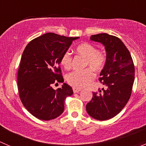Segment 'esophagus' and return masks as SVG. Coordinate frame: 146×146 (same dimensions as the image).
<instances>
[{"mask_svg": "<svg viewBox=\"0 0 146 146\" xmlns=\"http://www.w3.org/2000/svg\"><path fill=\"white\" fill-rule=\"evenodd\" d=\"M82 91V90L79 89V88H73V92L74 93V94H76V93H79V91Z\"/></svg>", "mask_w": 146, "mask_h": 146, "instance_id": "esophagus-1", "label": "esophagus"}]
</instances>
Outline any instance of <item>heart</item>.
<instances>
[{
	"label": "heart",
	"instance_id": "1",
	"mask_svg": "<svg viewBox=\"0 0 146 146\" xmlns=\"http://www.w3.org/2000/svg\"><path fill=\"white\" fill-rule=\"evenodd\" d=\"M76 52L86 58V66H90L96 71L103 68L106 62V55L103 51L96 50L91 43L84 42L76 47ZM60 64L65 70L72 65V57L69 52H64L60 58ZM92 69L87 68L82 71H74L67 76L68 84L72 87L81 88L88 85L95 77Z\"/></svg>",
	"mask_w": 146,
	"mask_h": 146
}]
</instances>
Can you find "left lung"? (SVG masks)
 Listing matches in <instances>:
<instances>
[{
  "label": "left lung",
  "mask_w": 146,
  "mask_h": 146,
  "mask_svg": "<svg viewBox=\"0 0 146 146\" xmlns=\"http://www.w3.org/2000/svg\"><path fill=\"white\" fill-rule=\"evenodd\" d=\"M90 39L101 43L106 48V62L99 78L106 88L93 92L86 108L91 117L104 121L116 116L129 101L134 82V64L129 50L117 37L103 33L92 35Z\"/></svg>",
  "instance_id": "left-lung-1"
}]
</instances>
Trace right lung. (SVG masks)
<instances>
[{"instance_id": "obj_1", "label": "right lung", "mask_w": 146, "mask_h": 146, "mask_svg": "<svg viewBox=\"0 0 146 146\" xmlns=\"http://www.w3.org/2000/svg\"><path fill=\"white\" fill-rule=\"evenodd\" d=\"M77 38L47 33L25 48L17 73L18 91L23 106L35 117L50 120L59 117L65 98L73 94L66 83L57 90L52 85L64 82L59 66L61 56Z\"/></svg>"}]
</instances>
